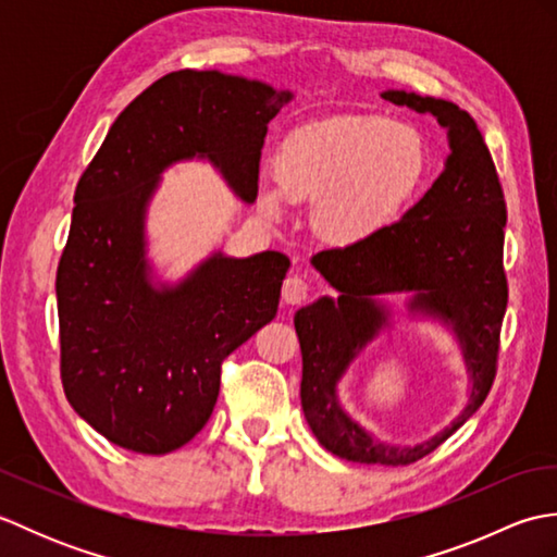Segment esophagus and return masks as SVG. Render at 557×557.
I'll return each mask as SVG.
<instances>
[{
    "label": "esophagus",
    "instance_id": "obj_1",
    "mask_svg": "<svg viewBox=\"0 0 557 557\" xmlns=\"http://www.w3.org/2000/svg\"><path fill=\"white\" fill-rule=\"evenodd\" d=\"M309 282L299 275H292L285 280V285H282V301L289 304V306H297L301 301L309 299Z\"/></svg>",
    "mask_w": 557,
    "mask_h": 557
}]
</instances>
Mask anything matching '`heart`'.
I'll list each match as a JSON object with an SVG mask.
<instances>
[{
    "label": "heart",
    "instance_id": "1",
    "mask_svg": "<svg viewBox=\"0 0 557 557\" xmlns=\"http://www.w3.org/2000/svg\"><path fill=\"white\" fill-rule=\"evenodd\" d=\"M425 150L385 116L339 114L306 122L282 140L265 206L313 200V224L330 242L351 244L381 230L423 180Z\"/></svg>",
    "mask_w": 557,
    "mask_h": 557
}]
</instances>
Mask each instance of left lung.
I'll return each mask as SVG.
<instances>
[{
    "label": "left lung",
    "instance_id": "obj_1",
    "mask_svg": "<svg viewBox=\"0 0 557 557\" xmlns=\"http://www.w3.org/2000/svg\"><path fill=\"white\" fill-rule=\"evenodd\" d=\"M383 98L437 116L453 152L443 174L397 222L313 256L315 270L339 297H323L297 311L294 327L304 361L301 407L318 443L357 465L407 467L445 443L491 393L507 309V208L491 150L469 112L405 90H385ZM397 290L412 294V310L454 325L475 381L470 405L454 425L413 448L375 442L336 405L338 377L386 324V310L376 297Z\"/></svg>",
    "mask_w": 557,
    "mask_h": 557
}]
</instances>
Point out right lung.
I'll use <instances>...</instances> for the list:
<instances>
[{"label": "right lung", "mask_w": 557, "mask_h": 557, "mask_svg": "<svg viewBox=\"0 0 557 557\" xmlns=\"http://www.w3.org/2000/svg\"><path fill=\"white\" fill-rule=\"evenodd\" d=\"M289 100L260 81L172 71L126 104L81 174L57 268L59 371L69 405L110 443L186 445L215 409L222 361L275 318L285 253H215L158 289L144 220L160 172L196 156L253 203L268 124Z\"/></svg>", "instance_id": "1"}]
</instances>
